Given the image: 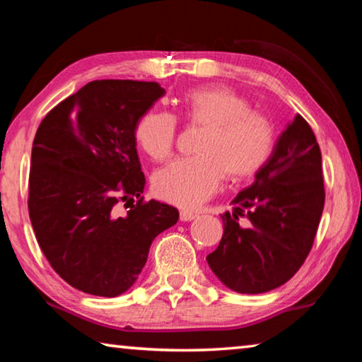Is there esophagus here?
Here are the masks:
<instances>
[{
    "instance_id": "34e87169",
    "label": "esophagus",
    "mask_w": 362,
    "mask_h": 362,
    "mask_svg": "<svg viewBox=\"0 0 362 362\" xmlns=\"http://www.w3.org/2000/svg\"><path fill=\"white\" fill-rule=\"evenodd\" d=\"M196 218V214L194 212H189V211H180V220L182 222H192V220Z\"/></svg>"
}]
</instances>
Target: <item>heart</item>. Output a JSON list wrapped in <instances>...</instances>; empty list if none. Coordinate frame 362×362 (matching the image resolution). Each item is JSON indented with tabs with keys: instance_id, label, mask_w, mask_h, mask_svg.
Segmentation results:
<instances>
[{
	"instance_id": "obj_1",
	"label": "heart",
	"mask_w": 362,
	"mask_h": 362,
	"mask_svg": "<svg viewBox=\"0 0 362 362\" xmlns=\"http://www.w3.org/2000/svg\"><path fill=\"white\" fill-rule=\"evenodd\" d=\"M183 115L206 132L196 148L199 156L175 159L153 177L155 193L170 204L198 207L217 193L225 173L233 179L252 175L272 153V122L230 89L193 90L183 100ZM175 137L177 121L168 112L150 110L137 122V144L156 161L173 155Z\"/></svg>"
}]
</instances>
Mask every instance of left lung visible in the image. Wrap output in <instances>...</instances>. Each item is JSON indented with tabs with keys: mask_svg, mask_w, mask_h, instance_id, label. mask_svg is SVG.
I'll list each match as a JSON object with an SVG mask.
<instances>
[{
	"mask_svg": "<svg viewBox=\"0 0 362 362\" xmlns=\"http://www.w3.org/2000/svg\"><path fill=\"white\" fill-rule=\"evenodd\" d=\"M255 180L223 212V236L206 257L212 273L238 293H262L287 283L313 246L324 209L321 150L297 115L281 132ZM246 215L241 227L237 217Z\"/></svg>",
	"mask_w": 362,
	"mask_h": 362,
	"instance_id": "8db88e82",
	"label": "left lung"
}]
</instances>
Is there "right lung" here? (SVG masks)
I'll use <instances>...</instances> for the list:
<instances>
[{"label": "right lung", "mask_w": 362, "mask_h": 362, "mask_svg": "<svg viewBox=\"0 0 362 362\" xmlns=\"http://www.w3.org/2000/svg\"><path fill=\"white\" fill-rule=\"evenodd\" d=\"M166 94L158 83L90 81L46 115L36 131L28 212L42 254L64 281L90 296L129 291L150 246L177 223L175 207L144 203L139 119ZM136 195L126 214L116 204Z\"/></svg>", "instance_id": "right-lung-1"}]
</instances>
